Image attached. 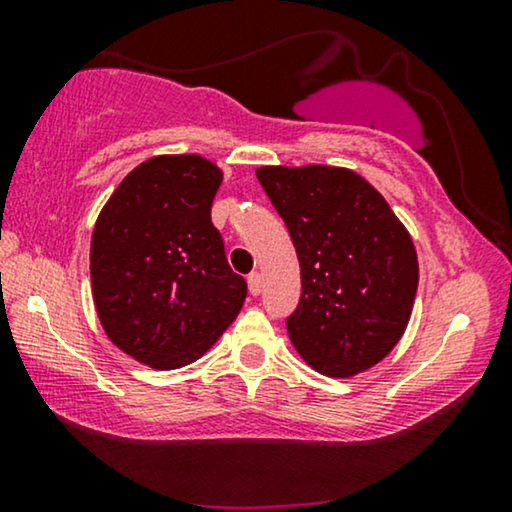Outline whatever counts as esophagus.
Wrapping results in <instances>:
<instances>
[{
    "label": "esophagus",
    "mask_w": 512,
    "mask_h": 512,
    "mask_svg": "<svg viewBox=\"0 0 512 512\" xmlns=\"http://www.w3.org/2000/svg\"><path fill=\"white\" fill-rule=\"evenodd\" d=\"M247 282H249L251 296H261V291H263V275H261V272H251Z\"/></svg>",
    "instance_id": "esophagus-1"
}]
</instances>
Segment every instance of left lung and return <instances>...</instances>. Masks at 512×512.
I'll return each mask as SVG.
<instances>
[{
    "mask_svg": "<svg viewBox=\"0 0 512 512\" xmlns=\"http://www.w3.org/2000/svg\"><path fill=\"white\" fill-rule=\"evenodd\" d=\"M300 263V303L286 319L293 347L328 377L380 363L408 328L419 263L408 228L347 167H258Z\"/></svg>",
    "mask_w": 512,
    "mask_h": 512,
    "instance_id": "1",
    "label": "left lung"
}]
</instances>
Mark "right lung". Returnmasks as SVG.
Segmentation results:
<instances>
[{
	"mask_svg": "<svg viewBox=\"0 0 512 512\" xmlns=\"http://www.w3.org/2000/svg\"><path fill=\"white\" fill-rule=\"evenodd\" d=\"M212 160L156 156L125 177L97 216L90 282L109 340L139 363L174 370L233 324L247 282L230 270L212 202Z\"/></svg>",
	"mask_w": 512,
	"mask_h": 512,
	"instance_id": "right-lung-1",
	"label": "right lung"
}]
</instances>
